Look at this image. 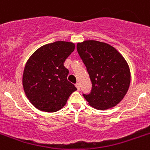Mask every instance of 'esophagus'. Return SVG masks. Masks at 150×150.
Listing matches in <instances>:
<instances>
[{"instance_id":"obj_1","label":"esophagus","mask_w":150,"mask_h":150,"mask_svg":"<svg viewBox=\"0 0 150 150\" xmlns=\"http://www.w3.org/2000/svg\"><path fill=\"white\" fill-rule=\"evenodd\" d=\"M76 87L77 88L78 90H80V87H81V85H80V83H76Z\"/></svg>"}]
</instances>
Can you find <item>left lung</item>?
<instances>
[{
    "label": "left lung",
    "instance_id": "obj_1",
    "mask_svg": "<svg viewBox=\"0 0 150 150\" xmlns=\"http://www.w3.org/2000/svg\"><path fill=\"white\" fill-rule=\"evenodd\" d=\"M78 54L92 83L89 94H83L91 107L105 110L117 105L129 88L131 74L126 60L113 46L95 40L77 43Z\"/></svg>",
    "mask_w": 150,
    "mask_h": 150
}]
</instances>
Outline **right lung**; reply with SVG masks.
Returning a JSON list of instances; mask_svg holds the SVG:
<instances>
[{
  "mask_svg": "<svg viewBox=\"0 0 150 150\" xmlns=\"http://www.w3.org/2000/svg\"><path fill=\"white\" fill-rule=\"evenodd\" d=\"M74 49V43L57 41L41 46L28 59L22 84L26 97L37 109L59 111L76 90L67 81L69 70L63 65Z\"/></svg>",
  "mask_w": 150,
  "mask_h": 150,
  "instance_id": "obj_1",
  "label": "right lung"
}]
</instances>
